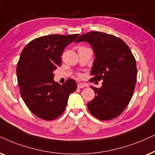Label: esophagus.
Wrapping results in <instances>:
<instances>
[{
    "instance_id": "1",
    "label": "esophagus",
    "mask_w": 155,
    "mask_h": 155,
    "mask_svg": "<svg viewBox=\"0 0 155 155\" xmlns=\"http://www.w3.org/2000/svg\"><path fill=\"white\" fill-rule=\"evenodd\" d=\"M87 85H86V84H83V83H78V85H77V87L79 88H84V87H86Z\"/></svg>"
}]
</instances>
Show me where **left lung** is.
<instances>
[{
    "label": "left lung",
    "instance_id": "left-lung-1",
    "mask_svg": "<svg viewBox=\"0 0 155 155\" xmlns=\"http://www.w3.org/2000/svg\"><path fill=\"white\" fill-rule=\"evenodd\" d=\"M79 42L89 43L95 54L90 81L103 80L101 88L91 86L96 96L88 103V110L101 120L115 118L133 97L137 81L135 57L124 41L105 32L85 33L75 41Z\"/></svg>",
    "mask_w": 155,
    "mask_h": 155
}]
</instances>
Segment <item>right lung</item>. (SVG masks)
<instances>
[{
	"instance_id": "right-lung-1",
	"label": "right lung",
	"mask_w": 155,
	"mask_h": 155,
	"mask_svg": "<svg viewBox=\"0 0 155 155\" xmlns=\"http://www.w3.org/2000/svg\"><path fill=\"white\" fill-rule=\"evenodd\" d=\"M79 35L40 37L29 42L20 54L16 69L20 94L31 112L41 119L52 120L60 116L69 95L76 90L74 79L62 85L54 81V71L61 65L64 49Z\"/></svg>"
}]
</instances>
